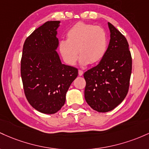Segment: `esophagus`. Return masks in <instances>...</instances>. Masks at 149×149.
I'll return each instance as SVG.
<instances>
[{
  "label": "esophagus",
  "instance_id": "34e87169",
  "mask_svg": "<svg viewBox=\"0 0 149 149\" xmlns=\"http://www.w3.org/2000/svg\"><path fill=\"white\" fill-rule=\"evenodd\" d=\"M78 73H79V76H82L83 74H84L83 71H82V70H79V71H78Z\"/></svg>",
  "mask_w": 149,
  "mask_h": 149
}]
</instances>
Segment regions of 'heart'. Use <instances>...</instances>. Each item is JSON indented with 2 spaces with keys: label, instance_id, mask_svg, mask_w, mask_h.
Wrapping results in <instances>:
<instances>
[{
  "label": "heart",
  "instance_id": "1",
  "mask_svg": "<svg viewBox=\"0 0 149 149\" xmlns=\"http://www.w3.org/2000/svg\"><path fill=\"white\" fill-rule=\"evenodd\" d=\"M66 37L67 40L59 42L58 49L63 59L69 65H74L78 53L83 65L96 64L105 56L108 36L101 26L80 22L68 29Z\"/></svg>",
  "mask_w": 149,
  "mask_h": 149
}]
</instances>
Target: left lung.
<instances>
[{
  "label": "left lung",
  "mask_w": 149,
  "mask_h": 149,
  "mask_svg": "<svg viewBox=\"0 0 149 149\" xmlns=\"http://www.w3.org/2000/svg\"><path fill=\"white\" fill-rule=\"evenodd\" d=\"M109 45L103 59L84 74V97L88 106L99 113L116 108L128 93L132 73V56L126 38L113 24Z\"/></svg>",
  "instance_id": "8db88e82"
}]
</instances>
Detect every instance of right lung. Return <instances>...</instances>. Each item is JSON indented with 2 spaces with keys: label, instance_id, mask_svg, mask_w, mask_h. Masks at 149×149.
<instances>
[{
  "label": "right lung",
  "instance_id": "obj_1",
  "mask_svg": "<svg viewBox=\"0 0 149 149\" xmlns=\"http://www.w3.org/2000/svg\"><path fill=\"white\" fill-rule=\"evenodd\" d=\"M60 21H48L25 40L21 77L29 104L45 114H54L64 106L66 93L78 70L61 63L56 50Z\"/></svg>",
  "mask_w": 149,
  "mask_h": 149
}]
</instances>
